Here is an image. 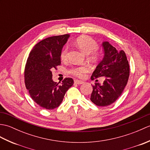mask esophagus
I'll use <instances>...</instances> for the list:
<instances>
[{
	"label": "esophagus",
	"mask_w": 150,
	"mask_h": 150,
	"mask_svg": "<svg viewBox=\"0 0 150 150\" xmlns=\"http://www.w3.org/2000/svg\"><path fill=\"white\" fill-rule=\"evenodd\" d=\"M74 82H75V84H82L84 83V82L82 81H79V80H75Z\"/></svg>",
	"instance_id": "esophagus-1"
}]
</instances>
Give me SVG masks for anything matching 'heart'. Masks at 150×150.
Here are the masks:
<instances>
[{
  "label": "heart",
  "mask_w": 150,
  "mask_h": 150,
  "mask_svg": "<svg viewBox=\"0 0 150 150\" xmlns=\"http://www.w3.org/2000/svg\"><path fill=\"white\" fill-rule=\"evenodd\" d=\"M75 44L77 47L85 54H90V58L92 60H96L100 57V52L96 49L97 43L93 38L88 35H82L79 37L75 40ZM68 58V47L64 46L60 52V59L63 61H66ZM88 71L87 66L75 67L69 70V72L71 74L78 77H83L86 73Z\"/></svg>",
  "instance_id": "heart-1"
}]
</instances>
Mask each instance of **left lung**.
<instances>
[{
  "instance_id": "8db88e82",
  "label": "left lung",
  "mask_w": 150,
  "mask_h": 150,
  "mask_svg": "<svg viewBox=\"0 0 150 150\" xmlns=\"http://www.w3.org/2000/svg\"><path fill=\"white\" fill-rule=\"evenodd\" d=\"M102 46L104 55L92 74L91 79L104 77L103 84L95 83L90 100L98 106H107L119 98L128 82L129 66L125 52H120L108 42Z\"/></svg>"
}]
</instances>
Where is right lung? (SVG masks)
Segmentation results:
<instances>
[{"label":"right lung","instance_id":"add662e5","mask_svg":"<svg viewBox=\"0 0 150 150\" xmlns=\"http://www.w3.org/2000/svg\"><path fill=\"white\" fill-rule=\"evenodd\" d=\"M69 35L47 37L33 47L24 69L25 84L31 98L40 107L53 110L59 106L68 89L74 83L65 78L61 83L54 82L52 70L61 64L60 52Z\"/></svg>","mask_w":150,"mask_h":150}]
</instances>
